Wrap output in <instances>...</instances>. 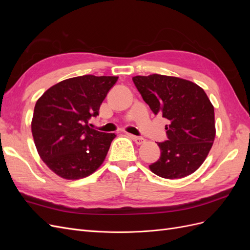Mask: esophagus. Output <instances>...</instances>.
<instances>
[{
	"mask_svg": "<svg viewBox=\"0 0 250 250\" xmlns=\"http://www.w3.org/2000/svg\"><path fill=\"white\" fill-rule=\"evenodd\" d=\"M128 137H129L132 141H134L137 145H142V144L145 143V139H143V138L135 137V135H132V134H128Z\"/></svg>",
	"mask_w": 250,
	"mask_h": 250,
	"instance_id": "esophagus-1",
	"label": "esophagus"
}]
</instances>
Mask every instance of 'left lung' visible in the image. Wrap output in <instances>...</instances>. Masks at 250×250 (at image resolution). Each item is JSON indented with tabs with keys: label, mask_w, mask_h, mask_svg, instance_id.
Returning <instances> with one entry per match:
<instances>
[{
	"label": "left lung",
	"mask_w": 250,
	"mask_h": 250,
	"mask_svg": "<svg viewBox=\"0 0 250 250\" xmlns=\"http://www.w3.org/2000/svg\"><path fill=\"white\" fill-rule=\"evenodd\" d=\"M150 109L169 121L168 141L158 143L161 157L149 166L156 175L184 178L206 161L216 135L214 106L196 83L152 74L132 78Z\"/></svg>",
	"instance_id": "8db88e82"
}]
</instances>
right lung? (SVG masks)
I'll return each mask as SVG.
<instances>
[{
	"instance_id": "right-lung-1",
	"label": "right lung",
	"mask_w": 250,
	"mask_h": 250,
	"mask_svg": "<svg viewBox=\"0 0 250 250\" xmlns=\"http://www.w3.org/2000/svg\"><path fill=\"white\" fill-rule=\"evenodd\" d=\"M116 76L74 77L51 86L36 101L31 130L42 162L58 176L76 180L103 164L115 133L92 129L88 120L115 85Z\"/></svg>"
}]
</instances>
